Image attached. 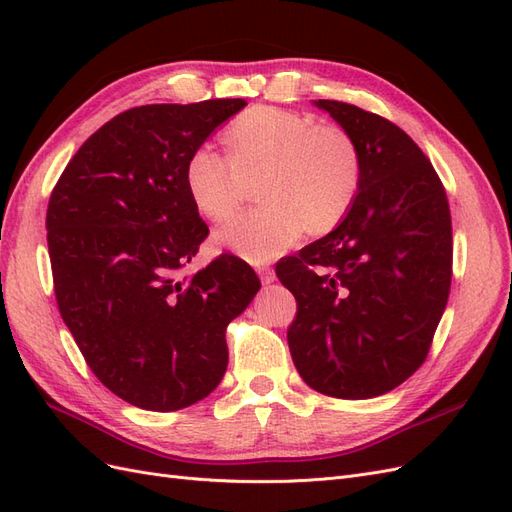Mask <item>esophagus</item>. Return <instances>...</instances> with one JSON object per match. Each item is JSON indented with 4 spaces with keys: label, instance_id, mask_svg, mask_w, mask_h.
I'll use <instances>...</instances> for the list:
<instances>
[{
    "label": "esophagus",
    "instance_id": "34e87169",
    "mask_svg": "<svg viewBox=\"0 0 512 512\" xmlns=\"http://www.w3.org/2000/svg\"><path fill=\"white\" fill-rule=\"evenodd\" d=\"M256 273H258V277L262 280V284H271V282H275V273H273V269H271V267H258V269H256Z\"/></svg>",
    "mask_w": 512,
    "mask_h": 512
}]
</instances>
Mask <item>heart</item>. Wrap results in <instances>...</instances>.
<instances>
[{"instance_id": "heart-1", "label": "heart", "mask_w": 512, "mask_h": 512, "mask_svg": "<svg viewBox=\"0 0 512 512\" xmlns=\"http://www.w3.org/2000/svg\"><path fill=\"white\" fill-rule=\"evenodd\" d=\"M226 156L203 145L183 166L194 209L222 222L250 185L262 205L226 222L215 243L262 265L288 252L307 232L327 235L346 220L361 190L363 160L354 138L333 123L275 106H252L224 130Z\"/></svg>"}]
</instances>
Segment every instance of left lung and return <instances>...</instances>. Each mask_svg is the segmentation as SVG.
<instances>
[{
    "label": "left lung",
    "mask_w": 512,
    "mask_h": 512,
    "mask_svg": "<svg viewBox=\"0 0 512 512\" xmlns=\"http://www.w3.org/2000/svg\"><path fill=\"white\" fill-rule=\"evenodd\" d=\"M359 145L361 190L346 220L275 273L297 299L294 367L314 391L369 399L423 365L453 275L444 185L395 123L359 106L314 100Z\"/></svg>",
    "instance_id": "1"
}]
</instances>
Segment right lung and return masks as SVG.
Returning <instances> with one entry per match:
<instances>
[{
    "mask_svg": "<svg viewBox=\"0 0 512 512\" xmlns=\"http://www.w3.org/2000/svg\"><path fill=\"white\" fill-rule=\"evenodd\" d=\"M247 102L147 104L91 134L46 211L55 297L96 378L128 404L173 412L207 397L228 365L226 327L260 290L222 254L181 269L209 235L183 166Z\"/></svg>",
    "mask_w": 512,
    "mask_h": 512,
    "instance_id": "right-lung-1",
    "label": "right lung"
}]
</instances>
